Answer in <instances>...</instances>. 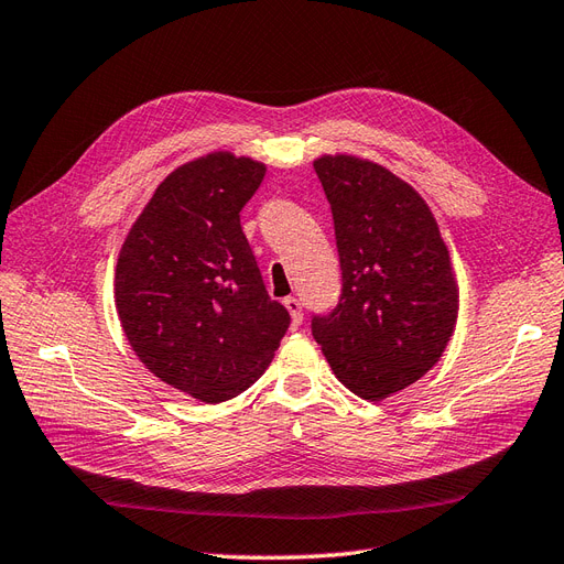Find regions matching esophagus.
Instances as JSON below:
<instances>
[{
    "label": "esophagus",
    "mask_w": 564,
    "mask_h": 564,
    "mask_svg": "<svg viewBox=\"0 0 564 564\" xmlns=\"http://www.w3.org/2000/svg\"><path fill=\"white\" fill-rule=\"evenodd\" d=\"M283 307L288 310V314H291V318H293V324L297 326V324H302V304H300V300L297 297H285L283 300Z\"/></svg>",
    "instance_id": "esophagus-1"
}]
</instances>
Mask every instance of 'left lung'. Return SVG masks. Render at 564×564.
<instances>
[{
  "label": "left lung",
  "mask_w": 564,
  "mask_h": 564,
  "mask_svg": "<svg viewBox=\"0 0 564 564\" xmlns=\"http://www.w3.org/2000/svg\"><path fill=\"white\" fill-rule=\"evenodd\" d=\"M330 203L343 295L312 333L347 390L382 401L442 359L458 318L452 254L427 203L382 165L318 155Z\"/></svg>",
  "instance_id": "1"
}]
</instances>
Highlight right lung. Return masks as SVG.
Returning a JSON list of instances; mask_svg holds the SVG:
<instances>
[{
  "instance_id": "obj_1",
  "label": "right lung",
  "mask_w": 564,
  "mask_h": 564,
  "mask_svg": "<svg viewBox=\"0 0 564 564\" xmlns=\"http://www.w3.org/2000/svg\"><path fill=\"white\" fill-rule=\"evenodd\" d=\"M264 172L231 151L188 160L158 184L118 254L127 343L155 378L205 404L260 380L291 324L240 229Z\"/></svg>"
}]
</instances>
